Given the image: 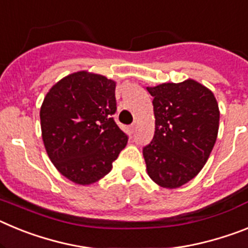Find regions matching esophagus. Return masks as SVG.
Returning <instances> with one entry per match:
<instances>
[{
  "mask_svg": "<svg viewBox=\"0 0 248 248\" xmlns=\"http://www.w3.org/2000/svg\"><path fill=\"white\" fill-rule=\"evenodd\" d=\"M129 130H130L131 134H134L135 130H137V125H135V124H131V125L129 126Z\"/></svg>",
  "mask_w": 248,
  "mask_h": 248,
  "instance_id": "34e87169",
  "label": "esophagus"
}]
</instances>
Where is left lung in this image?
Here are the masks:
<instances>
[{"instance_id":"left-lung-1","label":"left lung","mask_w":248,"mask_h":248,"mask_svg":"<svg viewBox=\"0 0 248 248\" xmlns=\"http://www.w3.org/2000/svg\"><path fill=\"white\" fill-rule=\"evenodd\" d=\"M153 99L155 133L143 149L146 171L161 187L192 180L216 143L220 110L214 93L194 79L146 87Z\"/></svg>"}]
</instances>
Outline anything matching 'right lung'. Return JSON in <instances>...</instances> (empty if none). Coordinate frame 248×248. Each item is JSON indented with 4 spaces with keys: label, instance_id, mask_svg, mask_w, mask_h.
Here are the masks:
<instances>
[{
    "label": "right lung",
    "instance_id": "1",
    "mask_svg": "<svg viewBox=\"0 0 248 248\" xmlns=\"http://www.w3.org/2000/svg\"><path fill=\"white\" fill-rule=\"evenodd\" d=\"M115 84L102 74H68L46 94L41 130L48 157L68 180L92 185L109 174L128 137L111 118Z\"/></svg>",
    "mask_w": 248,
    "mask_h": 248
}]
</instances>
